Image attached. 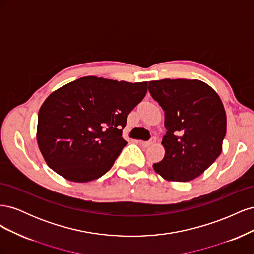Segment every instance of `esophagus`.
Segmentation results:
<instances>
[{
  "instance_id": "obj_1",
  "label": "esophagus",
  "mask_w": 254,
  "mask_h": 254,
  "mask_svg": "<svg viewBox=\"0 0 254 254\" xmlns=\"http://www.w3.org/2000/svg\"><path fill=\"white\" fill-rule=\"evenodd\" d=\"M155 142H156V139H155V137H152V139L150 141H148V142H142V141H140V144L143 146V147H148V146H150L151 144H153Z\"/></svg>"
}]
</instances>
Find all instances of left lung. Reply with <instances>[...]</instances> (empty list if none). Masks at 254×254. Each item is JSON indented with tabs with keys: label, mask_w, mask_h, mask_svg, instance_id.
<instances>
[{
	"label": "left lung",
	"mask_w": 254,
	"mask_h": 254,
	"mask_svg": "<svg viewBox=\"0 0 254 254\" xmlns=\"http://www.w3.org/2000/svg\"><path fill=\"white\" fill-rule=\"evenodd\" d=\"M149 93L164 111V158L152 165L167 181L188 182L204 173L222 150L227 115L220 97L198 79L149 81Z\"/></svg>",
	"instance_id": "left-lung-1"
}]
</instances>
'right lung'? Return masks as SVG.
Instances as JSON below:
<instances>
[{"label": "right lung", "instance_id": "obj_1", "mask_svg": "<svg viewBox=\"0 0 254 254\" xmlns=\"http://www.w3.org/2000/svg\"><path fill=\"white\" fill-rule=\"evenodd\" d=\"M147 81L84 76L55 90L38 113L37 143L47 164L64 179L89 182L108 172L127 142V117Z\"/></svg>", "mask_w": 254, "mask_h": 254}]
</instances>
